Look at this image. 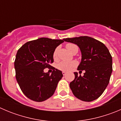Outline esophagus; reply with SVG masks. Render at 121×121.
<instances>
[{
    "mask_svg": "<svg viewBox=\"0 0 121 121\" xmlns=\"http://www.w3.org/2000/svg\"><path fill=\"white\" fill-rule=\"evenodd\" d=\"M66 72H65V71H63L62 72V74H63V75H66Z\"/></svg>",
    "mask_w": 121,
    "mask_h": 121,
    "instance_id": "1",
    "label": "esophagus"
}]
</instances>
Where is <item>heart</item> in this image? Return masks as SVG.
<instances>
[{
	"label": "heart",
	"instance_id": "b5f03b06",
	"mask_svg": "<svg viewBox=\"0 0 121 121\" xmlns=\"http://www.w3.org/2000/svg\"><path fill=\"white\" fill-rule=\"evenodd\" d=\"M66 48L71 53L75 49H77V46L74 44L72 43H68L66 45ZM57 53H58V49H56L53 52V57L54 59L56 60L57 57ZM77 66V62L76 61H61L59 62L56 65V67L58 69L62 71H66V72H68V71H71L75 67Z\"/></svg>",
	"mask_w": 121,
	"mask_h": 121
}]
</instances>
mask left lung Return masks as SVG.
<instances>
[{
	"label": "left lung",
	"mask_w": 121,
	"mask_h": 121,
	"mask_svg": "<svg viewBox=\"0 0 121 121\" xmlns=\"http://www.w3.org/2000/svg\"><path fill=\"white\" fill-rule=\"evenodd\" d=\"M80 48L81 62L77 69L84 70V76L74 72L75 78L69 87L77 98L91 102L103 94L112 72V57L103 43L88 36L64 39Z\"/></svg>",
	"instance_id": "left-lung-1"
}]
</instances>
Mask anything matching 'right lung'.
<instances>
[{
  "instance_id": "obj_1",
  "label": "right lung",
  "mask_w": 121,
  "mask_h": 121,
  "mask_svg": "<svg viewBox=\"0 0 121 121\" xmlns=\"http://www.w3.org/2000/svg\"><path fill=\"white\" fill-rule=\"evenodd\" d=\"M64 41L42 37L28 41L18 49L14 62L16 79L28 99L41 102L54 94L62 72L53 68L50 74L44 69L51 66L55 49Z\"/></svg>"
}]
</instances>
